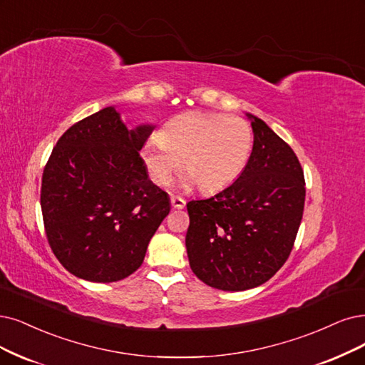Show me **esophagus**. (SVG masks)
<instances>
[{"mask_svg":"<svg viewBox=\"0 0 365 365\" xmlns=\"http://www.w3.org/2000/svg\"><path fill=\"white\" fill-rule=\"evenodd\" d=\"M186 205V201L182 198V197H178V195H171V206L174 209H183Z\"/></svg>","mask_w":365,"mask_h":365,"instance_id":"1","label":"esophagus"}]
</instances>
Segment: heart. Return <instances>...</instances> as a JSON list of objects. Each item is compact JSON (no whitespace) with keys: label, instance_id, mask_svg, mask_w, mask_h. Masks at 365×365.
<instances>
[{"label":"heart","instance_id":"heart-1","mask_svg":"<svg viewBox=\"0 0 365 365\" xmlns=\"http://www.w3.org/2000/svg\"><path fill=\"white\" fill-rule=\"evenodd\" d=\"M252 148L247 120L218 113H186L174 117L143 147L152 180L167 186L183 165L191 182L215 192L235 182L244 171Z\"/></svg>","mask_w":365,"mask_h":365}]
</instances>
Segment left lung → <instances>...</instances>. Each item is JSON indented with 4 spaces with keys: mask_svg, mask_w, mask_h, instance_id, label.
<instances>
[{
    "mask_svg": "<svg viewBox=\"0 0 365 365\" xmlns=\"http://www.w3.org/2000/svg\"><path fill=\"white\" fill-rule=\"evenodd\" d=\"M250 118L252 153L237 180L186 205L191 269L220 290H247L272 278L289 259L304 215L305 179L298 156L262 118Z\"/></svg>",
    "mask_w": 365,
    "mask_h": 365,
    "instance_id": "obj_1",
    "label": "left lung"
}]
</instances>
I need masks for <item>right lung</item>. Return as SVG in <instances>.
<instances>
[{
  "label": "right lung",
  "instance_id": "1",
  "mask_svg": "<svg viewBox=\"0 0 365 365\" xmlns=\"http://www.w3.org/2000/svg\"><path fill=\"white\" fill-rule=\"evenodd\" d=\"M152 130H129L108 106L79 120L53 147L40 206L48 244L75 277L113 282L133 274L170 213L168 194L148 180L140 156Z\"/></svg>",
  "mask_w": 365,
  "mask_h": 365
}]
</instances>
